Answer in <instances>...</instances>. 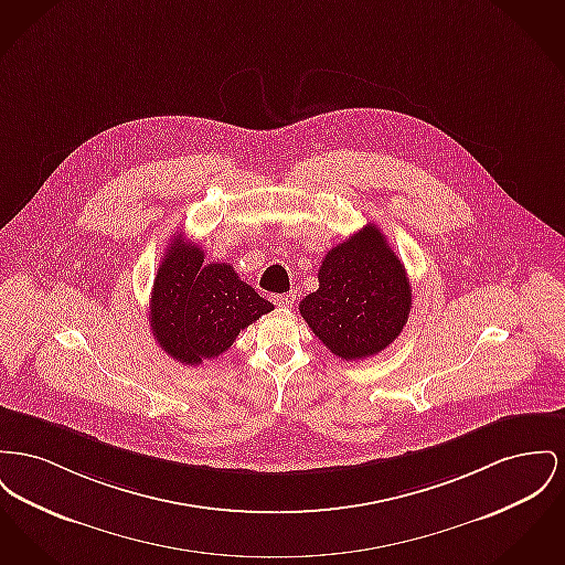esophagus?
Returning <instances> with one entry per match:
<instances>
[{
	"instance_id": "esophagus-1",
	"label": "esophagus",
	"mask_w": 565,
	"mask_h": 565,
	"mask_svg": "<svg viewBox=\"0 0 565 565\" xmlns=\"http://www.w3.org/2000/svg\"><path fill=\"white\" fill-rule=\"evenodd\" d=\"M295 300H297L295 295H275V297H273V302H275L277 307H281V309H290V307L295 305Z\"/></svg>"
}]
</instances>
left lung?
I'll return each instance as SVG.
<instances>
[{"instance_id":"1","label":"left lung","mask_w":565,"mask_h":565,"mask_svg":"<svg viewBox=\"0 0 565 565\" xmlns=\"http://www.w3.org/2000/svg\"><path fill=\"white\" fill-rule=\"evenodd\" d=\"M318 281L320 288L300 300V316L334 356L369 359L403 331L412 309V286L375 224L332 247Z\"/></svg>"}]
</instances>
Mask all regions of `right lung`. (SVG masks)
I'll use <instances>...</instances> for the list:
<instances>
[{"mask_svg": "<svg viewBox=\"0 0 565 565\" xmlns=\"http://www.w3.org/2000/svg\"><path fill=\"white\" fill-rule=\"evenodd\" d=\"M273 311L228 263L204 265L200 245L183 238L168 243L153 279L149 322L160 348L183 365H200L226 352L238 332Z\"/></svg>", "mask_w": 565, "mask_h": 565, "instance_id": "right-lung-1", "label": "right lung"}]
</instances>
